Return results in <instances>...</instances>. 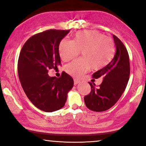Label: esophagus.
Listing matches in <instances>:
<instances>
[{
    "instance_id": "obj_1",
    "label": "esophagus",
    "mask_w": 146,
    "mask_h": 146,
    "mask_svg": "<svg viewBox=\"0 0 146 146\" xmlns=\"http://www.w3.org/2000/svg\"><path fill=\"white\" fill-rule=\"evenodd\" d=\"M79 81L78 79H76V78H75V79H74V84H75V85H77L78 83H79Z\"/></svg>"
}]
</instances>
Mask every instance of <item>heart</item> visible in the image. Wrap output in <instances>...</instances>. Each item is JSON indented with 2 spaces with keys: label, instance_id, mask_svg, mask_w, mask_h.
<instances>
[{
  "label": "heart",
  "instance_id": "b5f03b06",
  "mask_svg": "<svg viewBox=\"0 0 146 146\" xmlns=\"http://www.w3.org/2000/svg\"><path fill=\"white\" fill-rule=\"evenodd\" d=\"M81 51V58L67 65L65 70L73 77L80 78L90 69L99 70L113 59L114 41L96 30L77 32L73 41L63 39L59 46L61 58L68 61L77 56Z\"/></svg>",
  "mask_w": 146,
  "mask_h": 146
}]
</instances>
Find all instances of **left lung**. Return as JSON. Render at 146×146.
Returning <instances> with one entry per match:
<instances>
[{
	"label": "left lung",
	"instance_id": "1",
	"mask_svg": "<svg viewBox=\"0 0 146 146\" xmlns=\"http://www.w3.org/2000/svg\"><path fill=\"white\" fill-rule=\"evenodd\" d=\"M116 52L108 64L93 75V78H103L102 83L96 87L89 82L91 91L85 96V105L95 112L107 110L113 106L124 93L130 77V60L124 44L113 35Z\"/></svg>",
	"mask_w": 146,
	"mask_h": 146
}]
</instances>
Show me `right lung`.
<instances>
[{"label": "right lung", "mask_w": 146, "mask_h": 146, "mask_svg": "<svg viewBox=\"0 0 146 146\" xmlns=\"http://www.w3.org/2000/svg\"><path fill=\"white\" fill-rule=\"evenodd\" d=\"M70 31L50 29L32 36L20 51L18 61V77L27 97L44 112L63 107L68 92L73 86V78L64 71L60 77H51L49 69L61 65L59 46Z\"/></svg>", "instance_id": "right-lung-1"}]
</instances>
